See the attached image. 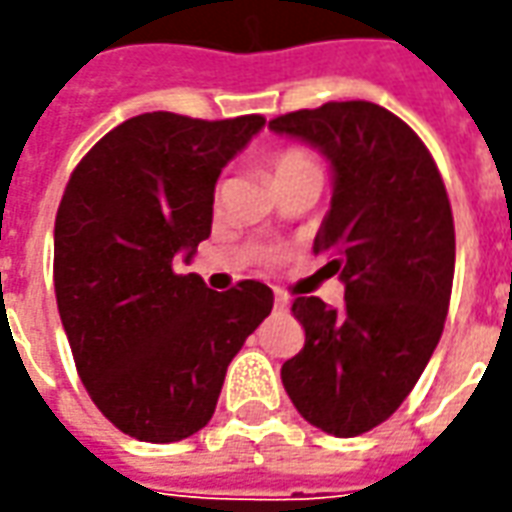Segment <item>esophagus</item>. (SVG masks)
Returning a JSON list of instances; mask_svg holds the SVG:
<instances>
[{"instance_id":"1","label":"esophagus","mask_w":512,"mask_h":512,"mask_svg":"<svg viewBox=\"0 0 512 512\" xmlns=\"http://www.w3.org/2000/svg\"><path fill=\"white\" fill-rule=\"evenodd\" d=\"M274 310H288V299L282 293H277V299H274Z\"/></svg>"}]
</instances>
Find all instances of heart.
Instances as JSON below:
<instances>
[{"mask_svg": "<svg viewBox=\"0 0 512 512\" xmlns=\"http://www.w3.org/2000/svg\"><path fill=\"white\" fill-rule=\"evenodd\" d=\"M268 169L277 180V186H285L290 180L301 178V175H312V172H321L318 161L312 158L310 150H304L299 145H285L277 147L271 156H268Z\"/></svg>", "mask_w": 512, "mask_h": 512, "instance_id": "obj_1", "label": "heart"}]
</instances>
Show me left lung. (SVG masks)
<instances>
[{
    "label": "left lung",
    "instance_id": "1",
    "mask_svg": "<svg viewBox=\"0 0 512 512\" xmlns=\"http://www.w3.org/2000/svg\"><path fill=\"white\" fill-rule=\"evenodd\" d=\"M268 126L321 147L334 169L332 208L315 235L343 310L299 296L304 348L282 365L293 406L332 436H359L395 414L444 332L455 274V224L425 142L389 109L332 101Z\"/></svg>",
    "mask_w": 512,
    "mask_h": 512
}]
</instances>
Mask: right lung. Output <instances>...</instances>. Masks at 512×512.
<instances>
[{"mask_svg":"<svg viewBox=\"0 0 512 512\" xmlns=\"http://www.w3.org/2000/svg\"><path fill=\"white\" fill-rule=\"evenodd\" d=\"M263 115L147 112L76 164L54 222V293L82 384L117 430L169 444L208 425L224 373L274 293L241 279L216 293L178 274L211 235L222 167Z\"/></svg>","mask_w":512,"mask_h":512,"instance_id":"obj_1","label":"right lung"}]
</instances>
